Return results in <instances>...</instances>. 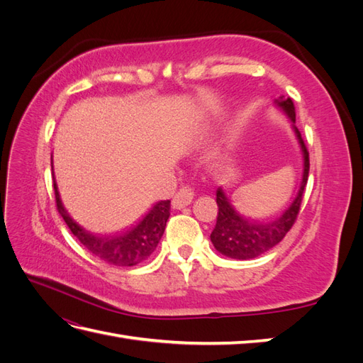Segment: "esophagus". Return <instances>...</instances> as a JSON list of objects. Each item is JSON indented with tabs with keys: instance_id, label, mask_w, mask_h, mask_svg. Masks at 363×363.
Wrapping results in <instances>:
<instances>
[{
	"instance_id": "34e87169",
	"label": "esophagus",
	"mask_w": 363,
	"mask_h": 363,
	"mask_svg": "<svg viewBox=\"0 0 363 363\" xmlns=\"http://www.w3.org/2000/svg\"><path fill=\"white\" fill-rule=\"evenodd\" d=\"M192 200H194V191L191 188H188V186H184V188H182L177 194L174 195L172 207L174 208H183L188 204H191Z\"/></svg>"
}]
</instances>
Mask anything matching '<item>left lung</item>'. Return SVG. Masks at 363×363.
Instances as JSON below:
<instances>
[{
  "mask_svg": "<svg viewBox=\"0 0 363 363\" xmlns=\"http://www.w3.org/2000/svg\"><path fill=\"white\" fill-rule=\"evenodd\" d=\"M276 104L291 119L295 136L298 139V144L301 147L303 177L300 189L296 192L294 201L280 216L267 219V221H257V219H251L240 215L232 204V200L227 196L225 191L223 188H218V218L216 225L211 235V240L216 251L227 257L248 260L263 255V252H267L272 247H276L286 236L300 212L304 188L307 184V177H309V151L306 148L298 128L295 127V107L291 98L284 100L283 96H280L279 100H276Z\"/></svg>",
  "mask_w": 363,
  "mask_h": 363,
  "instance_id": "obj_1",
  "label": "left lung"
}]
</instances>
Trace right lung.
I'll list each match as a JSON object with an SVG mask.
<instances>
[{"label":"right lung","instance_id":"right-lung-1","mask_svg":"<svg viewBox=\"0 0 363 363\" xmlns=\"http://www.w3.org/2000/svg\"><path fill=\"white\" fill-rule=\"evenodd\" d=\"M52 183L59 213L69 227L72 235L96 257L116 267H135L138 263L147 260L152 255V251L156 250L169 218V200L156 203L135 227H131L124 233L115 236L94 235L77 224L69 216L67 208L63 207L60 194L57 191V183L54 177Z\"/></svg>","mask_w":363,"mask_h":363}]
</instances>
